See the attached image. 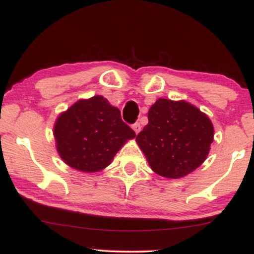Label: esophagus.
<instances>
[{"mask_svg": "<svg viewBox=\"0 0 254 254\" xmlns=\"http://www.w3.org/2000/svg\"><path fill=\"white\" fill-rule=\"evenodd\" d=\"M132 129L134 130V132L136 133H139L140 132V130H141V127H140V123H134L133 125H132Z\"/></svg>", "mask_w": 254, "mask_h": 254, "instance_id": "34e87169", "label": "esophagus"}]
</instances>
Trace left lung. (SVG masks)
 I'll use <instances>...</instances> for the list:
<instances>
[{"instance_id": "left-lung-1", "label": "left lung", "mask_w": 254, "mask_h": 254, "mask_svg": "<svg viewBox=\"0 0 254 254\" xmlns=\"http://www.w3.org/2000/svg\"><path fill=\"white\" fill-rule=\"evenodd\" d=\"M147 118L136 140L155 173L182 178L205 160L214 140V127L197 108L185 101L159 99Z\"/></svg>"}]
</instances>
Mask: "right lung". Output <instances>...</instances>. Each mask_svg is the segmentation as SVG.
Listing matches in <instances>:
<instances>
[{
  "instance_id": "add662e5",
  "label": "right lung",
  "mask_w": 254,
  "mask_h": 254,
  "mask_svg": "<svg viewBox=\"0 0 254 254\" xmlns=\"http://www.w3.org/2000/svg\"><path fill=\"white\" fill-rule=\"evenodd\" d=\"M57 150L64 161L81 172H97L136 133L122 121L121 111L103 96L77 101L54 125Z\"/></svg>"
}]
</instances>
